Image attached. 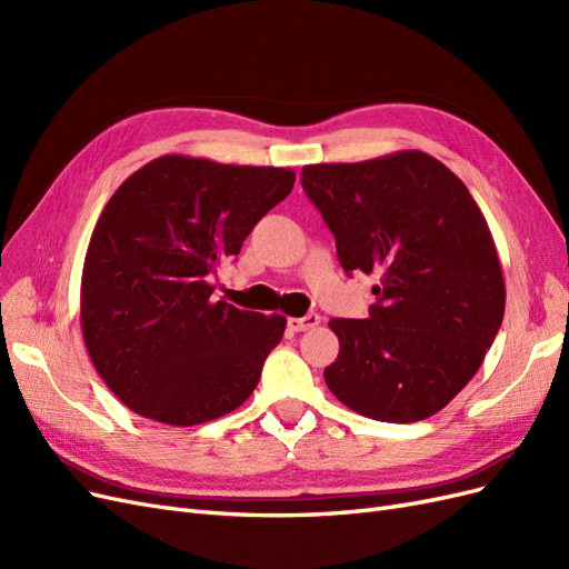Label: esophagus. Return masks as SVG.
Instances as JSON below:
<instances>
[{
    "instance_id": "obj_1",
    "label": "esophagus",
    "mask_w": 569,
    "mask_h": 569,
    "mask_svg": "<svg viewBox=\"0 0 569 569\" xmlns=\"http://www.w3.org/2000/svg\"><path fill=\"white\" fill-rule=\"evenodd\" d=\"M316 325H320V316L318 313H308L303 318H289V322H287V327H289L291 332H306V330H311V327H316Z\"/></svg>"
}]
</instances>
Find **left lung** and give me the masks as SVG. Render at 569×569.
<instances>
[{
  "instance_id": "obj_1",
  "label": "left lung",
  "mask_w": 569,
  "mask_h": 569,
  "mask_svg": "<svg viewBox=\"0 0 569 569\" xmlns=\"http://www.w3.org/2000/svg\"><path fill=\"white\" fill-rule=\"evenodd\" d=\"M301 184L337 242L343 272L377 274L366 320L332 318L337 399L380 422L435 416L496 339L506 282L487 218L462 180L425 151L303 166Z\"/></svg>"
}]
</instances>
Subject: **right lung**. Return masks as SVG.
Returning a JSON list of instances; mask_svg holds the SVG:
<instances>
[{
  "label": "right lung",
  "mask_w": 569,
  "mask_h": 569,
  "mask_svg": "<svg viewBox=\"0 0 569 569\" xmlns=\"http://www.w3.org/2000/svg\"><path fill=\"white\" fill-rule=\"evenodd\" d=\"M295 180L166 153L116 189L84 253L80 325L101 380L137 416L192 427L249 399L287 318L216 301L209 274Z\"/></svg>",
  "instance_id": "obj_1"
}]
</instances>
